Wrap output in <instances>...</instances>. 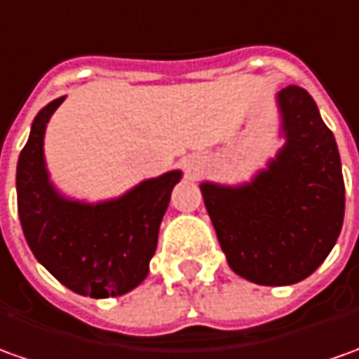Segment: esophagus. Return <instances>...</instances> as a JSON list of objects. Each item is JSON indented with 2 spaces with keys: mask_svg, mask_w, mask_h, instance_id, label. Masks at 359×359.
Returning <instances> with one entry per match:
<instances>
[{
  "mask_svg": "<svg viewBox=\"0 0 359 359\" xmlns=\"http://www.w3.org/2000/svg\"><path fill=\"white\" fill-rule=\"evenodd\" d=\"M196 170H198V167H196V165H190V172H192V175H194Z\"/></svg>",
  "mask_w": 359,
  "mask_h": 359,
  "instance_id": "34e87169",
  "label": "esophagus"
}]
</instances>
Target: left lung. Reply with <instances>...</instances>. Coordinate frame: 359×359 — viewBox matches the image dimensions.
<instances>
[{"label": "left lung", "mask_w": 359, "mask_h": 359, "mask_svg": "<svg viewBox=\"0 0 359 359\" xmlns=\"http://www.w3.org/2000/svg\"><path fill=\"white\" fill-rule=\"evenodd\" d=\"M285 137L251 182H202V198L231 271L283 287L313 275L332 251L344 222L338 145L313 96L299 86L277 94Z\"/></svg>", "instance_id": "obj_1"}]
</instances>
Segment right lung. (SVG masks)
Returning <instances> with one entry per match:
<instances>
[{
	"instance_id": "1",
	"label": "right lung",
	"mask_w": 359,
	"mask_h": 359,
	"mask_svg": "<svg viewBox=\"0 0 359 359\" xmlns=\"http://www.w3.org/2000/svg\"><path fill=\"white\" fill-rule=\"evenodd\" d=\"M62 100L36 114L17 161L21 228L36 262L70 291L92 299L119 297L147 277L161 220L182 172L169 170L96 204L67 198L50 182L43 149L46 123Z\"/></svg>"
}]
</instances>
